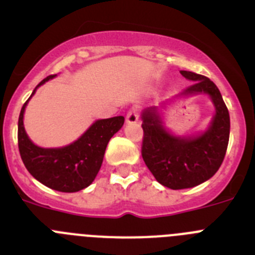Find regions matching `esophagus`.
Instances as JSON below:
<instances>
[{
	"instance_id": "34e87169",
	"label": "esophagus",
	"mask_w": 255,
	"mask_h": 255,
	"mask_svg": "<svg viewBox=\"0 0 255 255\" xmlns=\"http://www.w3.org/2000/svg\"><path fill=\"white\" fill-rule=\"evenodd\" d=\"M139 118V111L138 108H132L127 113V117H126V121H127L128 125H133L138 121Z\"/></svg>"
}]
</instances>
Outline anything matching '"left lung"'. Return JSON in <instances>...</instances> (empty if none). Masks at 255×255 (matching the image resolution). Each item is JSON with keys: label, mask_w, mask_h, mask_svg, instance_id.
<instances>
[{"label": "left lung", "mask_w": 255, "mask_h": 255, "mask_svg": "<svg viewBox=\"0 0 255 255\" xmlns=\"http://www.w3.org/2000/svg\"><path fill=\"white\" fill-rule=\"evenodd\" d=\"M180 73L192 84L172 99L143 109L141 114L144 163L157 181L172 190L190 189L213 177L224 160L230 133L229 112L218 87L200 74ZM199 94L208 95L214 107L208 127L189 136L176 135L166 128L163 111L168 104Z\"/></svg>", "instance_id": "obj_1"}]
</instances>
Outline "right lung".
Returning <instances> with one entry per match:
<instances>
[{
    "mask_svg": "<svg viewBox=\"0 0 255 255\" xmlns=\"http://www.w3.org/2000/svg\"><path fill=\"white\" fill-rule=\"evenodd\" d=\"M49 75L37 84L26 101L18 117V149L28 172L45 186L60 192H77L89 186L101 170L109 139L122 128L125 117L97 120L79 138L63 147L45 148L35 144L23 126V114L28 101L50 79Z\"/></svg>",
    "mask_w": 255,
    "mask_h": 255,
    "instance_id": "right-lung-1",
    "label": "right lung"
}]
</instances>
